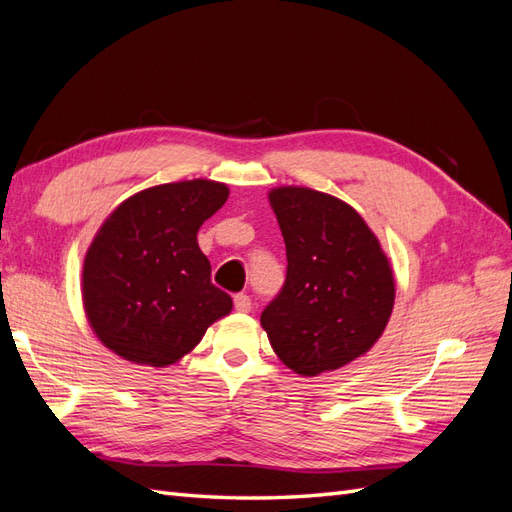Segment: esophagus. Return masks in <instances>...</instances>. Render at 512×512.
Masks as SVG:
<instances>
[{"label": "esophagus", "instance_id": "esophagus-1", "mask_svg": "<svg viewBox=\"0 0 512 512\" xmlns=\"http://www.w3.org/2000/svg\"><path fill=\"white\" fill-rule=\"evenodd\" d=\"M235 309H237L239 314H247L252 309V299L247 297V294H243V292L237 294V297H235Z\"/></svg>", "mask_w": 512, "mask_h": 512}]
</instances>
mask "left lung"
Segmentation results:
<instances>
[{
	"label": "left lung",
	"mask_w": 512,
	"mask_h": 512,
	"mask_svg": "<svg viewBox=\"0 0 512 512\" xmlns=\"http://www.w3.org/2000/svg\"><path fill=\"white\" fill-rule=\"evenodd\" d=\"M269 203L286 243V284L260 316L273 352L303 378L359 359L382 337L395 277L378 237L348 203L282 185Z\"/></svg>",
	"instance_id": "1"
}]
</instances>
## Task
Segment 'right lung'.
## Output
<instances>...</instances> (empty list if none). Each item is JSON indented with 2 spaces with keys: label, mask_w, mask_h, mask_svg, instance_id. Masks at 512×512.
<instances>
[{
  "label": "right lung",
  "mask_w": 512,
  "mask_h": 512,
  "mask_svg": "<svg viewBox=\"0 0 512 512\" xmlns=\"http://www.w3.org/2000/svg\"><path fill=\"white\" fill-rule=\"evenodd\" d=\"M226 183L192 179L126 198L98 228L83 260L91 331L121 359L168 367L192 352L232 299L211 284L198 230L228 198Z\"/></svg>",
  "instance_id": "add662e5"
}]
</instances>
